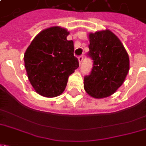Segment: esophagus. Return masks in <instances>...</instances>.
<instances>
[{
  "instance_id": "esophagus-1",
  "label": "esophagus",
  "mask_w": 146,
  "mask_h": 146,
  "mask_svg": "<svg viewBox=\"0 0 146 146\" xmlns=\"http://www.w3.org/2000/svg\"><path fill=\"white\" fill-rule=\"evenodd\" d=\"M78 61H79V64H82V61H83V56H80V57H78Z\"/></svg>"
}]
</instances>
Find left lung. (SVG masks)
Here are the masks:
<instances>
[{
    "mask_svg": "<svg viewBox=\"0 0 146 146\" xmlns=\"http://www.w3.org/2000/svg\"><path fill=\"white\" fill-rule=\"evenodd\" d=\"M88 56L93 68L84 78V88L93 98L113 95L121 86L129 71V58L119 38L110 30L88 34Z\"/></svg>",
    "mask_w": 146,
    "mask_h": 146,
    "instance_id": "left-lung-1",
    "label": "left lung"
}]
</instances>
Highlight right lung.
I'll return each instance as SVG.
<instances>
[{
    "label": "right lung",
    "instance_id": "1",
    "mask_svg": "<svg viewBox=\"0 0 146 146\" xmlns=\"http://www.w3.org/2000/svg\"><path fill=\"white\" fill-rule=\"evenodd\" d=\"M66 28L54 26L41 31L24 55L31 85L39 95L57 97L64 92L69 76L79 66L74 43L67 40Z\"/></svg>",
    "mask_w": 146,
    "mask_h": 146
}]
</instances>
